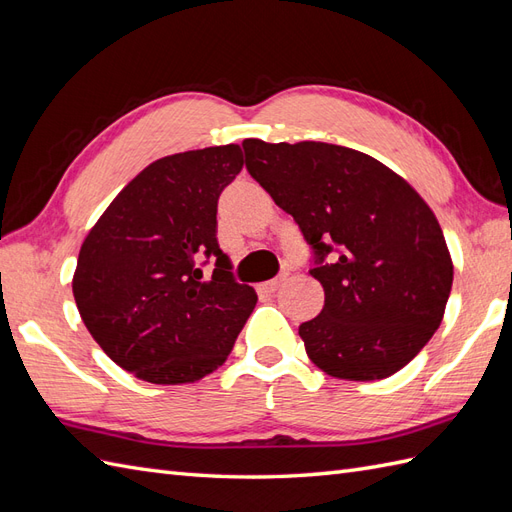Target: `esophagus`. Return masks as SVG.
Returning a JSON list of instances; mask_svg holds the SVG:
<instances>
[{
  "mask_svg": "<svg viewBox=\"0 0 512 512\" xmlns=\"http://www.w3.org/2000/svg\"><path fill=\"white\" fill-rule=\"evenodd\" d=\"M283 285V277H277V279H272V281H266V283H261L259 285V292H266V294H274L279 290V287Z\"/></svg>",
  "mask_w": 512,
  "mask_h": 512,
  "instance_id": "obj_1",
  "label": "esophagus"
}]
</instances>
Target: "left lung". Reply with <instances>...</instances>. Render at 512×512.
Here are the masks:
<instances>
[{
  "label": "left lung",
  "instance_id": "left-lung-1",
  "mask_svg": "<svg viewBox=\"0 0 512 512\" xmlns=\"http://www.w3.org/2000/svg\"><path fill=\"white\" fill-rule=\"evenodd\" d=\"M246 168L303 231L320 316L298 326L309 359L342 381L402 370L443 320L452 259L409 183L361 151L329 142H242Z\"/></svg>",
  "mask_w": 512,
  "mask_h": 512
}]
</instances>
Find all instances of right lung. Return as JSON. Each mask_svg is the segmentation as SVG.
<instances>
[{"mask_svg":"<svg viewBox=\"0 0 512 512\" xmlns=\"http://www.w3.org/2000/svg\"><path fill=\"white\" fill-rule=\"evenodd\" d=\"M238 144L166 155L131 179L90 229L73 296L86 329L123 370L181 385L218 370L257 294L220 251L216 212L240 175ZM216 258L212 278L202 274Z\"/></svg>","mask_w":512,"mask_h":512,"instance_id":"right-lung-1","label":"right lung"}]
</instances>
